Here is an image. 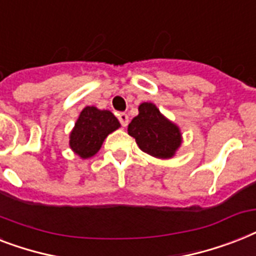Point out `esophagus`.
Segmentation results:
<instances>
[{
	"label": "esophagus",
	"instance_id": "obj_1",
	"mask_svg": "<svg viewBox=\"0 0 256 256\" xmlns=\"http://www.w3.org/2000/svg\"><path fill=\"white\" fill-rule=\"evenodd\" d=\"M118 121L121 122V124L124 128H126L128 124V116L126 113H120L118 114Z\"/></svg>",
	"mask_w": 256,
	"mask_h": 256
}]
</instances>
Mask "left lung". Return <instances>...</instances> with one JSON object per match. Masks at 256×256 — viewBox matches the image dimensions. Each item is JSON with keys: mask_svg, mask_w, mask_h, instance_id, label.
Listing matches in <instances>:
<instances>
[{"mask_svg": "<svg viewBox=\"0 0 256 256\" xmlns=\"http://www.w3.org/2000/svg\"><path fill=\"white\" fill-rule=\"evenodd\" d=\"M128 132L143 152L159 159L174 156L182 143L178 126L163 117L151 102L139 105V114L132 118Z\"/></svg>", "mask_w": 256, "mask_h": 256, "instance_id": "1", "label": "left lung"}]
</instances>
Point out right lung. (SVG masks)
<instances>
[{
	"instance_id": "right-lung-1",
	"label": "right lung",
	"mask_w": 256,
	"mask_h": 256,
	"mask_svg": "<svg viewBox=\"0 0 256 256\" xmlns=\"http://www.w3.org/2000/svg\"><path fill=\"white\" fill-rule=\"evenodd\" d=\"M120 128V122L109 110L86 106L80 113L70 132V148L81 158L93 156L110 132Z\"/></svg>"
}]
</instances>
